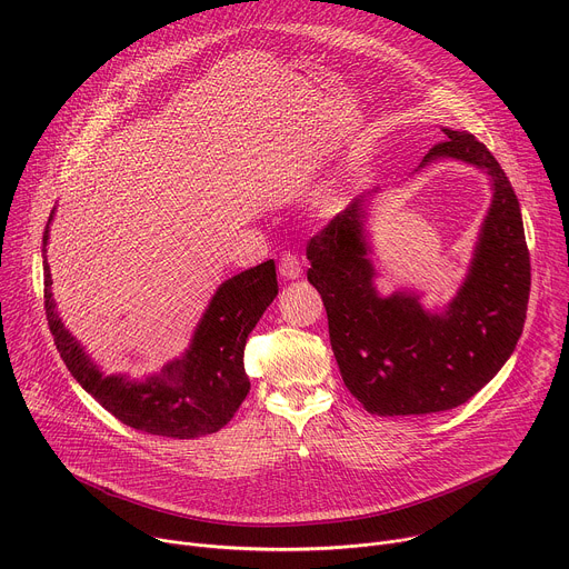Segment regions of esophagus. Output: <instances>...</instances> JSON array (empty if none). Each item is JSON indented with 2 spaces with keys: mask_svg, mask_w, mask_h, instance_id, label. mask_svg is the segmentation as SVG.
Listing matches in <instances>:
<instances>
[{
  "mask_svg": "<svg viewBox=\"0 0 569 569\" xmlns=\"http://www.w3.org/2000/svg\"><path fill=\"white\" fill-rule=\"evenodd\" d=\"M279 274L288 281L292 279H299L301 277V263L295 254H283L281 261H279Z\"/></svg>",
  "mask_w": 569,
  "mask_h": 569,
  "instance_id": "esophagus-1",
  "label": "esophagus"
}]
</instances>
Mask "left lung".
Instances as JSON below:
<instances>
[{
	"instance_id": "left-lung-1",
	"label": "left lung",
	"mask_w": 569,
	"mask_h": 569,
	"mask_svg": "<svg viewBox=\"0 0 569 569\" xmlns=\"http://www.w3.org/2000/svg\"><path fill=\"white\" fill-rule=\"evenodd\" d=\"M443 134L419 169L457 159L489 176L493 191L468 274L446 306L426 308L415 290L378 292L367 231L378 189L358 196L306 250L342 380L378 417L459 408L505 367L525 327L531 266L516 191L470 132L443 128Z\"/></svg>"
}]
</instances>
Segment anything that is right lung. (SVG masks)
<instances>
[{
  "label": "right lung",
  "mask_w": 569,
  "mask_h": 569,
  "mask_svg": "<svg viewBox=\"0 0 569 569\" xmlns=\"http://www.w3.org/2000/svg\"><path fill=\"white\" fill-rule=\"evenodd\" d=\"M56 211V209H53ZM42 236L44 310L60 358L71 376L121 423L171 439H196L224 428L250 391L242 365L248 336L279 292L274 261L240 272L218 286L184 353L159 373L132 380L128 373H103L58 315L47 263L49 224Z\"/></svg>",
  "instance_id": "add662e5"
}]
</instances>
